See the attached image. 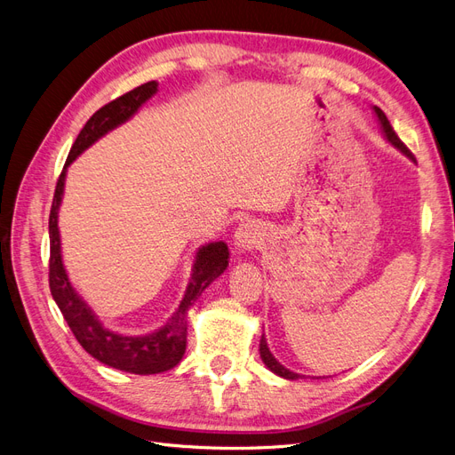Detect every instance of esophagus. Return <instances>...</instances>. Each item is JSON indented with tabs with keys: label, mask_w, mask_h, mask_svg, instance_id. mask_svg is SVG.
Wrapping results in <instances>:
<instances>
[{
	"label": "esophagus",
	"mask_w": 455,
	"mask_h": 455,
	"mask_svg": "<svg viewBox=\"0 0 455 455\" xmlns=\"http://www.w3.org/2000/svg\"><path fill=\"white\" fill-rule=\"evenodd\" d=\"M259 241V229L254 222L241 224L235 231V246L239 251H251Z\"/></svg>",
	"instance_id": "1"
}]
</instances>
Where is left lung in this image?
I'll return each mask as SVG.
<instances>
[{
    "instance_id": "8db88e82",
    "label": "left lung",
    "mask_w": 455,
    "mask_h": 455,
    "mask_svg": "<svg viewBox=\"0 0 455 455\" xmlns=\"http://www.w3.org/2000/svg\"><path fill=\"white\" fill-rule=\"evenodd\" d=\"M374 112H376V116H378L379 123H381V129H383V132H385V139H387L395 148L401 149L403 154L408 156L411 161H416V157L411 156V151L404 146V142H403L401 139H398V134H396L395 129L391 127V123H389L387 116H385L378 106L374 108ZM259 356H261V361H264V364L273 371V374H277V376H281V378H284V379H298V378H301L299 374H296V371L284 368L277 359H275V356H273L271 351H269V347H267V341H266L264 336H261V339H259Z\"/></svg>"
}]
</instances>
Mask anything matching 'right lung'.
<instances>
[{
    "mask_svg": "<svg viewBox=\"0 0 455 455\" xmlns=\"http://www.w3.org/2000/svg\"><path fill=\"white\" fill-rule=\"evenodd\" d=\"M156 92V81H148V84L121 94L119 99L108 102L99 109V112L92 114V117L85 123V127L77 134L70 154H68L64 169L59 176L57 188H54V197L49 214V286L68 326H70L76 339L81 343V347L89 355H92L96 361L140 376L167 371L182 361L188 336V309L194 306V301L203 294L204 288L216 277H220L228 267V244L222 241L209 243L199 251L186 296L180 307L176 309L172 319L167 324L159 328L157 332L148 336H121L100 324V321L96 319V315L91 311V307L77 296L70 281H68L60 254L59 206L62 201L68 164H70L81 151H85L91 144L99 140L100 136H104L108 131L116 129L121 123H125L131 116H134L136 109H139L148 99H151Z\"/></svg>",
    "mask_w": 455,
    "mask_h": 455,
    "instance_id": "right-lung-1",
    "label": "right lung"
}]
</instances>
